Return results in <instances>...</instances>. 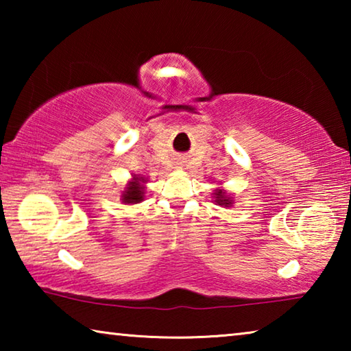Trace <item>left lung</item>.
<instances>
[{"label":"left lung","instance_id":"left-lung-1","mask_svg":"<svg viewBox=\"0 0 351 351\" xmlns=\"http://www.w3.org/2000/svg\"><path fill=\"white\" fill-rule=\"evenodd\" d=\"M213 195H215V201H217V203L219 204V206H226V207H229L230 204H232V201H230L228 197H226V193L223 192V190H217V192L215 193H213Z\"/></svg>","mask_w":351,"mask_h":351}]
</instances>
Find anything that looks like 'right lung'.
<instances>
[{
    "mask_svg": "<svg viewBox=\"0 0 351 351\" xmlns=\"http://www.w3.org/2000/svg\"><path fill=\"white\" fill-rule=\"evenodd\" d=\"M139 178H134V180L128 184V187L125 189V192L122 195V201L127 204H136L141 203L142 198H144V187L141 186Z\"/></svg>",
    "mask_w": 351,
    "mask_h": 351,
    "instance_id": "1",
    "label": "right lung"
}]
</instances>
